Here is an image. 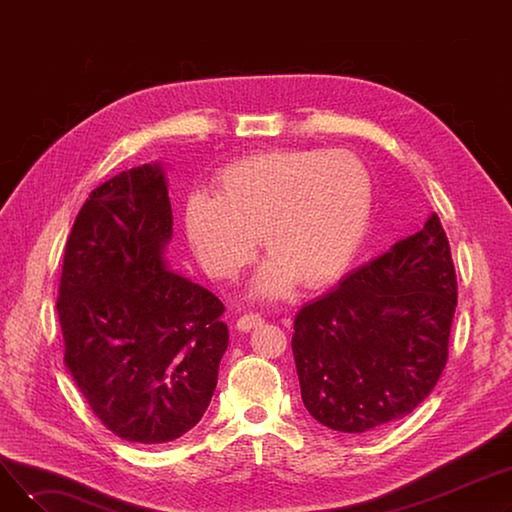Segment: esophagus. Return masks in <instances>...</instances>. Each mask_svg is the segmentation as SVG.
Returning <instances> with one entry per match:
<instances>
[{"mask_svg": "<svg viewBox=\"0 0 512 512\" xmlns=\"http://www.w3.org/2000/svg\"><path fill=\"white\" fill-rule=\"evenodd\" d=\"M263 324V319H261V315H257V313H245V315H240L238 319H236V328L240 330V332H251L253 328H257V326H261Z\"/></svg>", "mask_w": 512, "mask_h": 512, "instance_id": "esophagus-1", "label": "esophagus"}]
</instances>
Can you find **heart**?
<instances>
[{"instance_id":"heart-1","label":"heart","mask_w":512,"mask_h":512,"mask_svg":"<svg viewBox=\"0 0 512 512\" xmlns=\"http://www.w3.org/2000/svg\"><path fill=\"white\" fill-rule=\"evenodd\" d=\"M371 201V176L351 151H265L228 164L215 178V197H188L184 230L218 280L245 270L261 236L272 261L253 294L280 299L294 282L317 288L346 272L367 234Z\"/></svg>"}]
</instances>
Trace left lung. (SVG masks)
<instances>
[{"label": "left lung", "mask_w": 512, "mask_h": 512, "mask_svg": "<svg viewBox=\"0 0 512 512\" xmlns=\"http://www.w3.org/2000/svg\"><path fill=\"white\" fill-rule=\"evenodd\" d=\"M456 274L436 213L294 317L292 355L313 419L369 434L407 417L448 359Z\"/></svg>", "instance_id": "obj_1"}]
</instances>
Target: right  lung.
Wrapping results in <instances>:
<instances>
[{"instance_id": "add662e5", "label": "right lung", "mask_w": 512, "mask_h": 512, "mask_svg": "<svg viewBox=\"0 0 512 512\" xmlns=\"http://www.w3.org/2000/svg\"><path fill=\"white\" fill-rule=\"evenodd\" d=\"M164 168L122 172L89 195L66 242L64 361L95 417L126 442L164 444L207 411L228 348L224 305L170 272Z\"/></svg>"}]
</instances>
